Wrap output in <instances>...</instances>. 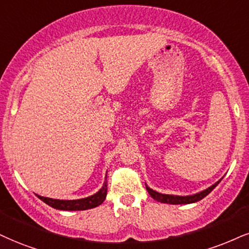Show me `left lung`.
Wrapping results in <instances>:
<instances>
[{
  "instance_id": "1",
  "label": "left lung",
  "mask_w": 249,
  "mask_h": 249,
  "mask_svg": "<svg viewBox=\"0 0 249 249\" xmlns=\"http://www.w3.org/2000/svg\"><path fill=\"white\" fill-rule=\"evenodd\" d=\"M223 179V178H222ZM222 179L217 181L216 183H213V186H210L209 188L202 190V192L199 193H196L194 195H188V196H179V195H168V194H161V193H158L156 192V190H153L150 188V187L146 186L145 183V187H146V190L149 192V194L151 195V197L153 199H156V201L158 202H161V203H167V204H189V203H195V202L197 201H201L202 198H204L205 196H207L209 193L213 192V190L216 188L217 185L222 181Z\"/></svg>"
}]
</instances>
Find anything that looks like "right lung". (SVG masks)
Listing matches in <instances>:
<instances>
[{"label":"right lung","mask_w":249,"mask_h":249,"mask_svg":"<svg viewBox=\"0 0 249 249\" xmlns=\"http://www.w3.org/2000/svg\"><path fill=\"white\" fill-rule=\"evenodd\" d=\"M106 180V178H105ZM107 195V181H104V185L98 190L96 194L89 196V197L79 198V199H56L44 197V196L36 195L38 197L44 201L46 204L54 208L57 210H66V211H78V210H88L96 208L105 201Z\"/></svg>","instance_id":"add662e5"}]
</instances>
